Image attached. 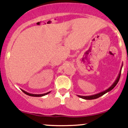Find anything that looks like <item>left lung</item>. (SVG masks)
Masks as SVG:
<instances>
[{
    "label": "left lung",
    "instance_id": "8db88e82",
    "mask_svg": "<svg viewBox=\"0 0 128 128\" xmlns=\"http://www.w3.org/2000/svg\"><path fill=\"white\" fill-rule=\"evenodd\" d=\"M122 67H123V64H122L120 70V72H119V73H118V77H117V78L115 80V82H113V84H112L111 86L109 88H108L106 90H104L102 92H101L98 93V94H93V95H90V96H80V95H77V96L78 97L84 99V100H94V99L98 98H100V97L101 96H102L104 94H106V93H107V92H108L111 91L112 89V88H114L117 85V84L118 83V80H119L120 77L121 70H122Z\"/></svg>",
    "mask_w": 128,
    "mask_h": 128
}]
</instances>
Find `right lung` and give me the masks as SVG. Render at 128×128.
<instances>
[{
    "label": "right lung",
    "instance_id": "right-lung-1",
    "mask_svg": "<svg viewBox=\"0 0 128 128\" xmlns=\"http://www.w3.org/2000/svg\"><path fill=\"white\" fill-rule=\"evenodd\" d=\"M21 90H22V92L24 93L25 94H28V96H34V97H40V96H43L46 95V94H48L49 93L51 92H48L46 93V94H30V93L24 91V90H22V89H21Z\"/></svg>",
    "mask_w": 128,
    "mask_h": 128
}]
</instances>
